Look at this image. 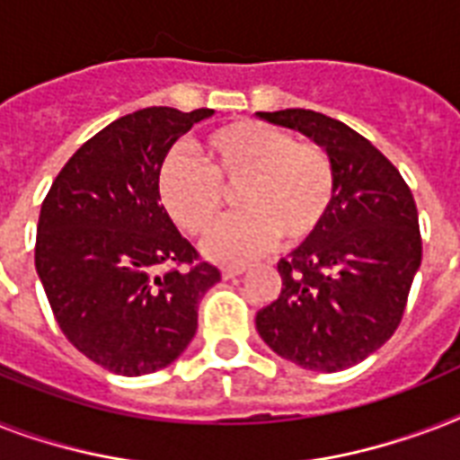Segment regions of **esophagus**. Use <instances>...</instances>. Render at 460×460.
I'll use <instances>...</instances> for the list:
<instances>
[{"label":"esophagus","instance_id":"obj_1","mask_svg":"<svg viewBox=\"0 0 460 460\" xmlns=\"http://www.w3.org/2000/svg\"><path fill=\"white\" fill-rule=\"evenodd\" d=\"M243 272H245L243 265H229L222 270V277L224 279H234V277H238V274H243Z\"/></svg>","mask_w":460,"mask_h":460}]
</instances>
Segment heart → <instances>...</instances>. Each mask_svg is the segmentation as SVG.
I'll return each mask as SVG.
<instances>
[{"mask_svg":"<svg viewBox=\"0 0 460 460\" xmlns=\"http://www.w3.org/2000/svg\"><path fill=\"white\" fill-rule=\"evenodd\" d=\"M198 157L173 150L159 166L157 190L179 229L205 234L236 190L238 215L205 238V252L219 262H243L277 245L305 243L327 222L336 198L332 155L313 140H296L284 128L236 119L198 143Z\"/></svg>","mask_w":460,"mask_h":460,"instance_id":"b5f03b06","label":"heart"}]
</instances>
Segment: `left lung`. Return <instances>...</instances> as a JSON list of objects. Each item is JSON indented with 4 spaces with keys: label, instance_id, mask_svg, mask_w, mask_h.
Here are the masks:
<instances>
[{
    "label": "left lung",
    "instance_id": "obj_1",
    "mask_svg": "<svg viewBox=\"0 0 460 460\" xmlns=\"http://www.w3.org/2000/svg\"><path fill=\"white\" fill-rule=\"evenodd\" d=\"M332 155L327 222L281 260V291L255 317L262 341L305 370L336 372L392 339L422 260L413 193L370 140L313 110L258 111Z\"/></svg>",
    "mask_w": 460,
    "mask_h": 460
}]
</instances>
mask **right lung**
<instances>
[{"instance_id":"1","label":"right lung","mask_w":460,"mask_h":460,"mask_svg":"<svg viewBox=\"0 0 460 460\" xmlns=\"http://www.w3.org/2000/svg\"><path fill=\"white\" fill-rule=\"evenodd\" d=\"M212 110L146 107L111 121L68 159L42 200L35 270L68 341L126 377L162 370L198 329L222 279L159 202L172 146Z\"/></svg>"}]
</instances>
